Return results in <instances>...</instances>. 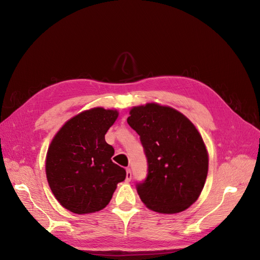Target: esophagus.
<instances>
[{
	"mask_svg": "<svg viewBox=\"0 0 260 260\" xmlns=\"http://www.w3.org/2000/svg\"><path fill=\"white\" fill-rule=\"evenodd\" d=\"M131 179H132L131 170H130V168H127V175H125V180H127V181H131Z\"/></svg>",
	"mask_w": 260,
	"mask_h": 260,
	"instance_id": "34e87169",
	"label": "esophagus"
}]
</instances>
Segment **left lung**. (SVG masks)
Masks as SVG:
<instances>
[{"label":"left lung","mask_w":260,"mask_h":260,"mask_svg":"<svg viewBox=\"0 0 260 260\" xmlns=\"http://www.w3.org/2000/svg\"><path fill=\"white\" fill-rule=\"evenodd\" d=\"M128 124L140 136L147 175L137 183L145 205L176 214L199 199L208 171V155L199 131L176 109L157 104L133 107Z\"/></svg>","instance_id":"8db88e82"}]
</instances>
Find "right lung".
<instances>
[{
    "mask_svg": "<svg viewBox=\"0 0 260 260\" xmlns=\"http://www.w3.org/2000/svg\"><path fill=\"white\" fill-rule=\"evenodd\" d=\"M117 111L92 108L68 120L53 139L46 155V178L62 207L89 214L106 207L125 170L112 161L115 151L105 135Z\"/></svg>",
    "mask_w": 260,
    "mask_h": 260,
    "instance_id": "add662e5",
    "label": "right lung"
}]
</instances>
